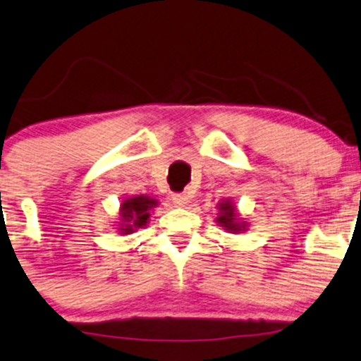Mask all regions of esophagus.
Listing matches in <instances>:
<instances>
[{
    "label": "esophagus",
    "instance_id": "esophagus-1",
    "mask_svg": "<svg viewBox=\"0 0 361 361\" xmlns=\"http://www.w3.org/2000/svg\"><path fill=\"white\" fill-rule=\"evenodd\" d=\"M173 202L176 204V206L183 207L185 204L188 202V195L187 193H173Z\"/></svg>",
    "mask_w": 361,
    "mask_h": 361
}]
</instances>
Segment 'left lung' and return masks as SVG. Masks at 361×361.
<instances>
[{
	"mask_svg": "<svg viewBox=\"0 0 361 361\" xmlns=\"http://www.w3.org/2000/svg\"><path fill=\"white\" fill-rule=\"evenodd\" d=\"M219 211H221V216L218 218V221L221 223V226H225L226 230H231V231H238V223L235 221V212H233V207L230 206L228 202L221 204V207H219Z\"/></svg>",
	"mask_w": 361,
	"mask_h": 361,
	"instance_id": "1",
	"label": "left lung"
}]
</instances>
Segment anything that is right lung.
<instances>
[{"instance_id":"right-lung-1","label":"right lung","mask_w":361,"mask_h":361,"mask_svg":"<svg viewBox=\"0 0 361 361\" xmlns=\"http://www.w3.org/2000/svg\"><path fill=\"white\" fill-rule=\"evenodd\" d=\"M155 200L154 199H149V197H133V199L126 200V202L123 204V218L128 219V223L130 225H126V228H123L126 233H130L133 231V228H140V226H143L147 223V219H149V209L155 206Z\"/></svg>"}]
</instances>
